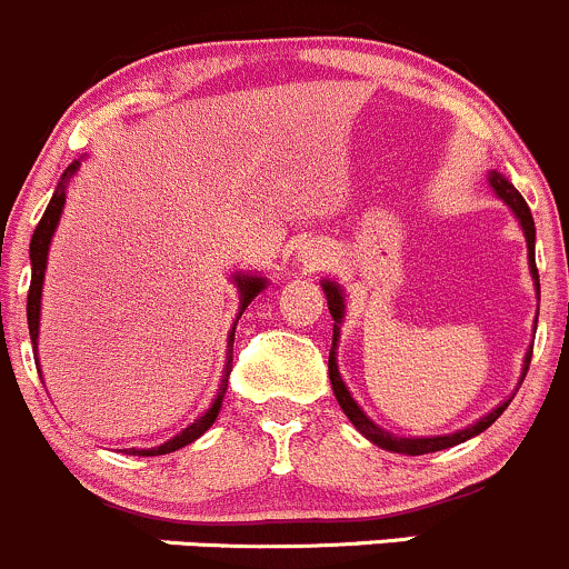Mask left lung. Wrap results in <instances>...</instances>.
<instances>
[{
    "mask_svg": "<svg viewBox=\"0 0 569 569\" xmlns=\"http://www.w3.org/2000/svg\"><path fill=\"white\" fill-rule=\"evenodd\" d=\"M490 189L499 194L503 202L512 208V213L518 216L520 227H523V236H526V246H529V268H531V277H535V287L537 292H540V277H537V262H535V219H531V210L529 204H526V199L520 197V191L515 189L512 183H509L507 178L499 172H490ZM323 292H326V301H328V312H331L333 318V342H331V353H328V378H331V389H333V397H337L339 408H342L345 416H348L350 421L356 425V430L361 432V436L367 438V441H372L375 447L386 449V452H397V455H427V452H441V449H449V447H458V443L468 441V438L479 436L482 430H488L490 425H493L496 419L503 413V408L509 406L512 400H503L499 408H493L488 416H482L479 421H473V425H468L466 430H458V432H449V436H421V438H402V436H395V432L383 430V427H378L375 421L367 416L365 411L359 408V402L350 397L348 386L342 383V375L337 370V345H339V323H342L345 318V296L342 290H339L337 282H328L323 279ZM529 361H531V353H526V361H523V378L526 372H529Z\"/></svg>",
    "mask_w": 569,
    "mask_h": 569,
    "instance_id": "1",
    "label": "left lung"
}]
</instances>
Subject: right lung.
Returning <instances> with one entry per match:
<instances>
[{"label":"right lung","instance_id":"right-lung-1","mask_svg":"<svg viewBox=\"0 0 569 569\" xmlns=\"http://www.w3.org/2000/svg\"><path fill=\"white\" fill-rule=\"evenodd\" d=\"M76 169H79V161H73L66 169V172H62L60 183H57V189H54V197H51V202H49V208H46V213H43V219H40V224L34 227L32 243H29V260H32V282H29V296H27V323H29V337H32V348L34 350H38L40 296H43V277H46V262H49V246H51V238H54L57 224H60L62 208H66V189H68L70 178H73V174H76ZM232 279H236L238 292H241V307H238V318H241L243 309L251 303V298H254L257 292L266 290L268 279L251 277V273H236V277H232ZM236 323H238V320H236ZM232 342H236V328H232V331H230V342H227L224 375H221V386H219V395H216L213 406H210L208 411L199 416V419L191 421V425L186 427L183 432H178V436H174V438L163 441L161 447L128 449L126 455H139V458H156V455H169V452H174V449H183V447H189V443H194L197 438L202 436V432L208 430L210 425H213L216 416H219V411H221V402H224V395H227V378H230V370H232ZM34 365L40 367V361H34Z\"/></svg>","mask_w":569,"mask_h":569}]
</instances>
